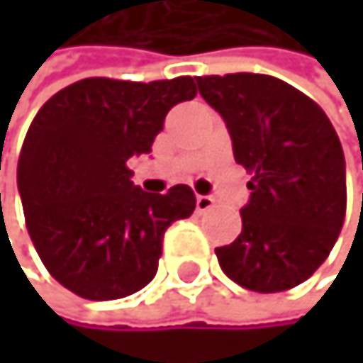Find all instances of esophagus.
<instances>
[{
  "label": "esophagus",
  "instance_id": "1",
  "mask_svg": "<svg viewBox=\"0 0 363 363\" xmlns=\"http://www.w3.org/2000/svg\"><path fill=\"white\" fill-rule=\"evenodd\" d=\"M211 206H213V198L211 196H196V208H198V213H206Z\"/></svg>",
  "mask_w": 363,
  "mask_h": 363
}]
</instances>
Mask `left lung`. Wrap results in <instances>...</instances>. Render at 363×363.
Wrapping results in <instances>:
<instances>
[{
	"instance_id": "left-lung-1",
	"label": "left lung",
	"mask_w": 363,
	"mask_h": 363,
	"mask_svg": "<svg viewBox=\"0 0 363 363\" xmlns=\"http://www.w3.org/2000/svg\"><path fill=\"white\" fill-rule=\"evenodd\" d=\"M252 180L240 237L216 248L224 274L272 294L307 281L329 257L346 213V163L329 117L311 97L263 74L196 78Z\"/></svg>"
}]
</instances>
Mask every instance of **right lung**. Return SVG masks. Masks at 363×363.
<instances>
[{
    "instance_id": "right-lung-1",
    "label": "right lung",
    "mask_w": 363,
    "mask_h": 363,
    "mask_svg": "<svg viewBox=\"0 0 363 363\" xmlns=\"http://www.w3.org/2000/svg\"><path fill=\"white\" fill-rule=\"evenodd\" d=\"M191 76L157 82L86 78L52 95L26 135L17 185L32 244L50 274L89 301H115L157 274L163 235L189 218L187 185L150 194L128 159L147 155Z\"/></svg>"
}]
</instances>
